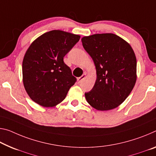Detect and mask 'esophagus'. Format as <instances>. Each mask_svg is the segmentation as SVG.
I'll return each instance as SVG.
<instances>
[{
	"label": "esophagus",
	"instance_id": "34e87169",
	"mask_svg": "<svg viewBox=\"0 0 156 156\" xmlns=\"http://www.w3.org/2000/svg\"><path fill=\"white\" fill-rule=\"evenodd\" d=\"M86 77H87V76H86L85 73L83 74L82 76H80V77L78 79V83H81Z\"/></svg>",
	"mask_w": 156,
	"mask_h": 156
}]
</instances>
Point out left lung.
Returning <instances> with one entry per match:
<instances>
[{
	"instance_id": "1",
	"label": "left lung",
	"mask_w": 156,
	"mask_h": 156,
	"mask_svg": "<svg viewBox=\"0 0 156 156\" xmlns=\"http://www.w3.org/2000/svg\"><path fill=\"white\" fill-rule=\"evenodd\" d=\"M81 41L96 70L95 84L85 94L86 100L97 110L116 108L126 99L137 80V60L132 47L112 33L83 37Z\"/></svg>"
}]
</instances>
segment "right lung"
Instances as JSON below:
<instances>
[{"instance_id":"obj_1","label":"right lung","mask_w":156,"mask_h":156,"mask_svg":"<svg viewBox=\"0 0 156 156\" xmlns=\"http://www.w3.org/2000/svg\"><path fill=\"white\" fill-rule=\"evenodd\" d=\"M80 38L54 30L41 34L25 54L23 83L30 98L43 107H54L65 99L76 78L63 61L64 57Z\"/></svg>"}]
</instances>
